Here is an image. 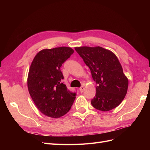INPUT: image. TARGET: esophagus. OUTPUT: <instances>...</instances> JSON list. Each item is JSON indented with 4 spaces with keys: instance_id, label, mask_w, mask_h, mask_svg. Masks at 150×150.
Instances as JSON below:
<instances>
[{
    "instance_id": "obj_1",
    "label": "esophagus",
    "mask_w": 150,
    "mask_h": 150,
    "mask_svg": "<svg viewBox=\"0 0 150 150\" xmlns=\"http://www.w3.org/2000/svg\"><path fill=\"white\" fill-rule=\"evenodd\" d=\"M84 86H82L79 88V90H80V91H81V93H82V92L84 91Z\"/></svg>"
}]
</instances>
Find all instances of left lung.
<instances>
[{
	"instance_id": "left-lung-1",
	"label": "left lung",
	"mask_w": 150,
	"mask_h": 150,
	"mask_svg": "<svg viewBox=\"0 0 150 150\" xmlns=\"http://www.w3.org/2000/svg\"><path fill=\"white\" fill-rule=\"evenodd\" d=\"M75 50L89 67L97 84L96 95L91 100L92 106L103 111L117 107L126 96L128 79L117 56L100 46L76 47Z\"/></svg>"
}]
</instances>
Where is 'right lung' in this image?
<instances>
[{
    "label": "right lung",
    "instance_id": "1",
    "mask_svg": "<svg viewBox=\"0 0 150 150\" xmlns=\"http://www.w3.org/2000/svg\"><path fill=\"white\" fill-rule=\"evenodd\" d=\"M74 52L69 47L41 50L34 57L28 76L30 96L41 113L52 118L64 115L71 109L76 93L62 82L60 67Z\"/></svg>",
    "mask_w": 150,
    "mask_h": 150
}]
</instances>
